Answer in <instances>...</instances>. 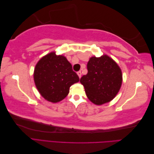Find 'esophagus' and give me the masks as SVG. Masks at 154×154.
I'll return each mask as SVG.
<instances>
[{"mask_svg":"<svg viewBox=\"0 0 154 154\" xmlns=\"http://www.w3.org/2000/svg\"><path fill=\"white\" fill-rule=\"evenodd\" d=\"M77 74L78 75V76H79V78H81V76H82V71H78V72H77Z\"/></svg>","mask_w":154,"mask_h":154,"instance_id":"esophagus-1","label":"esophagus"}]
</instances>
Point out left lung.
I'll list each match as a JSON object with an SVG mask.
<instances>
[{
	"label": "left lung",
	"mask_w": 154,
	"mask_h": 154,
	"mask_svg": "<svg viewBox=\"0 0 154 154\" xmlns=\"http://www.w3.org/2000/svg\"><path fill=\"white\" fill-rule=\"evenodd\" d=\"M88 72L80 82L91 102L100 105L110 101L118 94L122 83V70L114 60L105 54L91 57L87 63Z\"/></svg>",
	"instance_id": "left-lung-1"
}]
</instances>
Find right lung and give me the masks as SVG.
<instances>
[{
	"mask_svg": "<svg viewBox=\"0 0 154 154\" xmlns=\"http://www.w3.org/2000/svg\"><path fill=\"white\" fill-rule=\"evenodd\" d=\"M33 76L41 96L53 103L63 100L69 94L70 87L80 81L67 58L54 52L46 54L39 60Z\"/></svg>",
	"mask_w": 154,
	"mask_h": 154,
	"instance_id": "obj_1",
	"label": "right lung"
}]
</instances>
